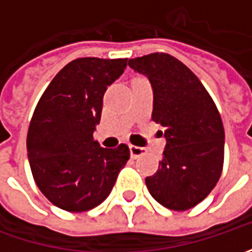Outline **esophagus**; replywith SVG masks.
Segmentation results:
<instances>
[{
	"mask_svg": "<svg viewBox=\"0 0 252 252\" xmlns=\"http://www.w3.org/2000/svg\"><path fill=\"white\" fill-rule=\"evenodd\" d=\"M129 149H130L131 158H139L140 156L146 154V149H143V147H137V146H131L130 144Z\"/></svg>",
	"mask_w": 252,
	"mask_h": 252,
	"instance_id": "1",
	"label": "esophagus"
}]
</instances>
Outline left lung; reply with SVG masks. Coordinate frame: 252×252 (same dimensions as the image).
Returning a JSON list of instances; mask_svg holds the SVG:
<instances>
[{"label": "left lung", "instance_id": "left-lung-1", "mask_svg": "<svg viewBox=\"0 0 252 252\" xmlns=\"http://www.w3.org/2000/svg\"><path fill=\"white\" fill-rule=\"evenodd\" d=\"M150 80L151 119L165 129L158 171L146 178L151 196L171 210L196 206L216 187L224 161V129L203 84L178 59L151 53L129 60Z\"/></svg>", "mask_w": 252, "mask_h": 252}]
</instances>
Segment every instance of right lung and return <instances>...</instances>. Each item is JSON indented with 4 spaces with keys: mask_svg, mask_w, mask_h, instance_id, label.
<instances>
[{
    "mask_svg": "<svg viewBox=\"0 0 252 252\" xmlns=\"http://www.w3.org/2000/svg\"><path fill=\"white\" fill-rule=\"evenodd\" d=\"M127 59H75L56 74L34 108L26 149L34 182L54 206L87 212L111 193L130 157L126 144L103 149L94 140L108 85Z\"/></svg>",
    "mask_w": 252,
    "mask_h": 252,
    "instance_id": "right-lung-1",
    "label": "right lung"
}]
</instances>
